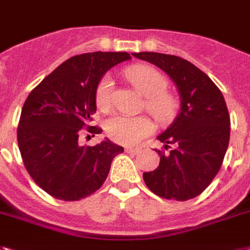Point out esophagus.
<instances>
[{"label": "esophagus", "mask_w": 250, "mask_h": 250, "mask_svg": "<svg viewBox=\"0 0 250 250\" xmlns=\"http://www.w3.org/2000/svg\"><path fill=\"white\" fill-rule=\"evenodd\" d=\"M125 151L129 154H136L139 153V149L137 147H125Z\"/></svg>", "instance_id": "esophagus-1"}]
</instances>
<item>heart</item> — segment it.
Returning <instances> with one entry per match:
<instances>
[{
    "label": "heart",
    "instance_id": "obj_1",
    "mask_svg": "<svg viewBox=\"0 0 250 250\" xmlns=\"http://www.w3.org/2000/svg\"><path fill=\"white\" fill-rule=\"evenodd\" d=\"M131 84L144 95L146 107L162 123L171 121L177 110V100L172 95L164 92L167 88V79L157 69L149 65H132L125 70ZM114 83L110 76H104L97 83L95 91L96 105L101 110H109L113 103ZM154 129L153 122L146 117L113 115L105 122V131L115 143L133 145L150 135Z\"/></svg>",
    "mask_w": 250,
    "mask_h": 250
}]
</instances>
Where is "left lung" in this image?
Instances as JSON below:
<instances>
[{
    "label": "left lung",
    "instance_id": "1",
    "mask_svg": "<svg viewBox=\"0 0 250 250\" xmlns=\"http://www.w3.org/2000/svg\"><path fill=\"white\" fill-rule=\"evenodd\" d=\"M173 81L180 111L157 139L164 149L159 167L143 174L158 196L185 202L202 194L220 171L229 140L230 115L224 95L206 73L188 60L159 52H133Z\"/></svg>",
    "mask_w": 250,
    "mask_h": 250
}]
</instances>
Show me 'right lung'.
I'll use <instances>...</instances> for the list:
<instances>
[{"label": "right lung", "instance_id": "right-lung-1", "mask_svg": "<svg viewBox=\"0 0 250 250\" xmlns=\"http://www.w3.org/2000/svg\"><path fill=\"white\" fill-rule=\"evenodd\" d=\"M129 59L127 52L77 55L26 97L18 127L20 154L33 181L54 198L74 202L93 194L106 180L113 159L123 153L109 139L83 146L78 137L96 111L97 83ZM88 132L95 136L103 129L91 127Z\"/></svg>", "mask_w": 250, "mask_h": 250}]
</instances>
